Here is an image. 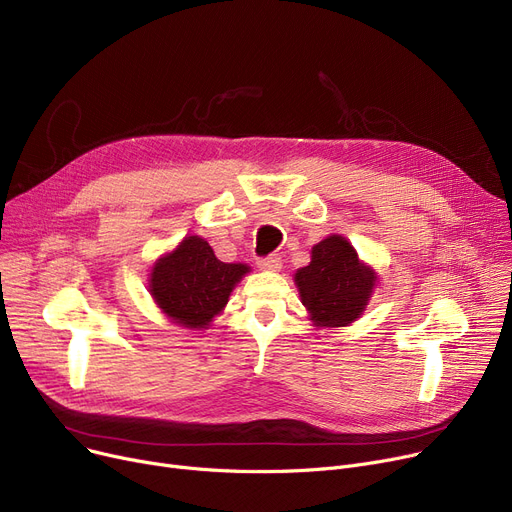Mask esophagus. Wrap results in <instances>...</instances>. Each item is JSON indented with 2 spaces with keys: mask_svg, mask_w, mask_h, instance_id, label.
Segmentation results:
<instances>
[{
  "mask_svg": "<svg viewBox=\"0 0 512 512\" xmlns=\"http://www.w3.org/2000/svg\"><path fill=\"white\" fill-rule=\"evenodd\" d=\"M257 265L261 267V270H267V272H278L280 265H282V259L278 255H267L263 259L257 261Z\"/></svg>",
  "mask_w": 512,
  "mask_h": 512,
  "instance_id": "esophagus-1",
  "label": "esophagus"
}]
</instances>
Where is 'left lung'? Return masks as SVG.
I'll return each mask as SVG.
<instances>
[{
  "instance_id": "left-lung-1",
  "label": "left lung",
  "mask_w": 512,
  "mask_h": 512,
  "mask_svg": "<svg viewBox=\"0 0 512 512\" xmlns=\"http://www.w3.org/2000/svg\"><path fill=\"white\" fill-rule=\"evenodd\" d=\"M375 280L378 276L359 261L351 242L338 234L317 242L311 263L294 274L301 301L319 328H342L359 319Z\"/></svg>"
}]
</instances>
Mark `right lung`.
Listing matches in <instances>:
<instances>
[{
	"mask_svg": "<svg viewBox=\"0 0 512 512\" xmlns=\"http://www.w3.org/2000/svg\"><path fill=\"white\" fill-rule=\"evenodd\" d=\"M247 272L245 263L215 257L205 238L186 236L172 253L155 261L149 290L174 324L201 330L226 307L230 292Z\"/></svg>",
	"mask_w": 512,
	"mask_h": 512,
	"instance_id": "add662e5",
	"label": "right lung"
}]
</instances>
